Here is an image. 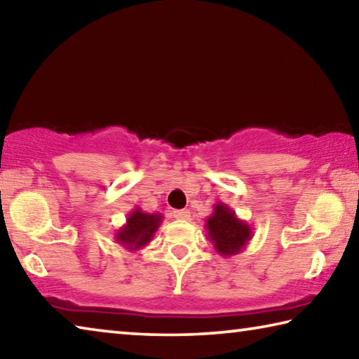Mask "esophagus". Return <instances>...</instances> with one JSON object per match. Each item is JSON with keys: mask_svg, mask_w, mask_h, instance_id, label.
<instances>
[{"mask_svg": "<svg viewBox=\"0 0 359 359\" xmlns=\"http://www.w3.org/2000/svg\"><path fill=\"white\" fill-rule=\"evenodd\" d=\"M173 218L175 219H181V221H187V219H191V211L189 210L173 211Z\"/></svg>", "mask_w": 359, "mask_h": 359, "instance_id": "1", "label": "esophagus"}]
</instances>
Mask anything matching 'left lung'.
<instances>
[{
  "mask_svg": "<svg viewBox=\"0 0 359 359\" xmlns=\"http://www.w3.org/2000/svg\"><path fill=\"white\" fill-rule=\"evenodd\" d=\"M205 231L213 248L221 256L238 255L252 238V227L222 202L213 207V213L205 221Z\"/></svg>",
  "mask_w": 359,
  "mask_h": 359,
  "instance_id": "8db88e82",
  "label": "left lung"
}]
</instances>
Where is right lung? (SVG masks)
I'll return each mask as SVG.
<instances>
[{"label":"right lung","instance_id":"add662e5","mask_svg":"<svg viewBox=\"0 0 359 359\" xmlns=\"http://www.w3.org/2000/svg\"><path fill=\"white\" fill-rule=\"evenodd\" d=\"M162 219L161 213H146L137 207L128 213L126 224L114 233V240L128 251H138L151 242Z\"/></svg>","mask_w":359,"mask_h":359}]
</instances>
